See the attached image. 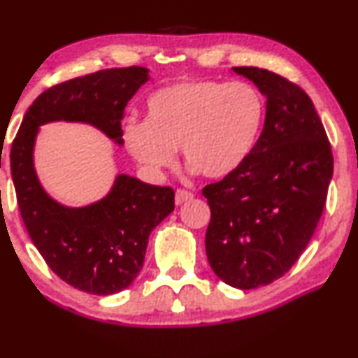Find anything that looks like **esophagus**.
I'll return each instance as SVG.
<instances>
[{
	"instance_id": "1",
	"label": "esophagus",
	"mask_w": 358,
	"mask_h": 358,
	"mask_svg": "<svg viewBox=\"0 0 358 358\" xmlns=\"http://www.w3.org/2000/svg\"><path fill=\"white\" fill-rule=\"evenodd\" d=\"M193 199V193L191 191H186V189H177L175 191V204L180 206L186 203V201H191Z\"/></svg>"
}]
</instances>
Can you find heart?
Listing matches in <instances>:
<instances>
[{"instance_id":"heart-1","label":"heart","mask_w":358,"mask_h":358,"mask_svg":"<svg viewBox=\"0 0 358 358\" xmlns=\"http://www.w3.org/2000/svg\"><path fill=\"white\" fill-rule=\"evenodd\" d=\"M145 122L128 120L123 143L150 173L173 167L180 148L191 172L225 178L256 148L264 123L263 95L248 83L180 80L150 95Z\"/></svg>"}]
</instances>
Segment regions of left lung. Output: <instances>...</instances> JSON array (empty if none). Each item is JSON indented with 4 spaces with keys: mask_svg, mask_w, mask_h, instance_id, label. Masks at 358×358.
<instances>
[{
    "mask_svg": "<svg viewBox=\"0 0 358 358\" xmlns=\"http://www.w3.org/2000/svg\"><path fill=\"white\" fill-rule=\"evenodd\" d=\"M231 69L264 95L266 120L248 160L204 186L206 255L220 280L250 290L282 278L303 253L323 214L334 162L303 89L268 69Z\"/></svg>",
    "mask_w": 358,
    "mask_h": 358,
    "instance_id": "left-lung-1",
    "label": "left lung"
}]
</instances>
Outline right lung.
<instances>
[{
  "label": "right lung",
  "mask_w": 358,
  "mask_h": 358,
  "mask_svg": "<svg viewBox=\"0 0 358 358\" xmlns=\"http://www.w3.org/2000/svg\"><path fill=\"white\" fill-rule=\"evenodd\" d=\"M148 80V68L129 66L53 85L34 100L13 141L11 175L30 240L59 279L87 294L112 295L131 285L150 231L175 209V193L120 173L105 198L68 208L40 185L35 139L42 124L69 122L92 124L123 145L124 107Z\"/></svg>",
  "instance_id": "obj_1"
}]
</instances>
